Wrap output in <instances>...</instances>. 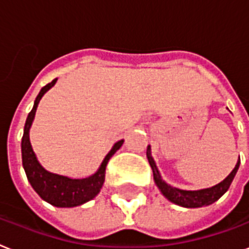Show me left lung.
<instances>
[{
    "mask_svg": "<svg viewBox=\"0 0 249 249\" xmlns=\"http://www.w3.org/2000/svg\"><path fill=\"white\" fill-rule=\"evenodd\" d=\"M147 159H148L149 165L152 167L155 183H156L160 191H161V193L170 202H173L175 205L181 206V207H187V209H197V207H202V206H209L211 203H213V202L217 201L221 196L225 195V192L229 189L230 184H231L236 171L239 169L240 163L239 160L236 162L233 171L221 183L216 184L213 187L206 188V189H199V191H183V189H179V188L171 187L170 184L165 183L162 180L156 163H155L152 156H151V147L149 145L147 147Z\"/></svg>",
    "mask_w": 249,
    "mask_h": 249,
    "instance_id": "obj_1",
    "label": "left lung"
}]
</instances>
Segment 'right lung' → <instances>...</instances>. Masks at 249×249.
Here are the masks:
<instances>
[{"instance_id": "add662e5", "label": "right lung", "mask_w": 249, "mask_h": 249, "mask_svg": "<svg viewBox=\"0 0 249 249\" xmlns=\"http://www.w3.org/2000/svg\"><path fill=\"white\" fill-rule=\"evenodd\" d=\"M57 79H53L47 86H44L38 93L37 98L34 101V106L28 115L24 126V134L21 139V157H23V166L25 170L26 178L30 185L37 192L39 197L52 206L56 207H75L86 202L90 201L100 193L101 188L104 185L105 174H106L107 162L115 155V152L120 148L124 139H121L114 144L111 151L106 155L105 160L101 163L100 169L92 177L86 179H71V178L62 177L57 174H52L44 169L38 162L36 153H34L29 141V129L34 120V115L37 111L40 98L48 89L54 86Z\"/></svg>"}]
</instances>
